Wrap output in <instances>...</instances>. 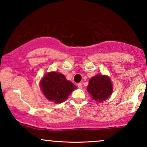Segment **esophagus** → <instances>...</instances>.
<instances>
[{"label": "esophagus", "mask_w": 147, "mask_h": 147, "mask_svg": "<svg viewBox=\"0 0 147 147\" xmlns=\"http://www.w3.org/2000/svg\"><path fill=\"white\" fill-rule=\"evenodd\" d=\"M78 88H80V89H82V83H79L78 84Z\"/></svg>", "instance_id": "1"}]
</instances>
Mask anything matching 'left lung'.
I'll return each mask as SVG.
<instances>
[{
  "mask_svg": "<svg viewBox=\"0 0 147 147\" xmlns=\"http://www.w3.org/2000/svg\"><path fill=\"white\" fill-rule=\"evenodd\" d=\"M87 90L94 100L98 102L104 101L112 92L110 79L106 76L96 75L90 79Z\"/></svg>",
  "mask_w": 147,
  "mask_h": 147,
  "instance_id": "obj_1",
  "label": "left lung"
}]
</instances>
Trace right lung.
I'll list each match as a JSON object with an SVG mask.
<instances>
[{
  "mask_svg": "<svg viewBox=\"0 0 147 147\" xmlns=\"http://www.w3.org/2000/svg\"><path fill=\"white\" fill-rule=\"evenodd\" d=\"M41 88L47 99L55 103H61L77 87L67 81L63 74L50 72L44 76L41 82Z\"/></svg>",
  "mask_w": 147,
  "mask_h": 147,
  "instance_id": "add662e5",
  "label": "right lung"
}]
</instances>
